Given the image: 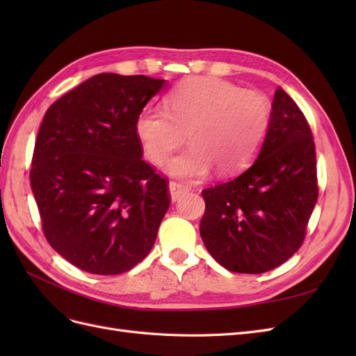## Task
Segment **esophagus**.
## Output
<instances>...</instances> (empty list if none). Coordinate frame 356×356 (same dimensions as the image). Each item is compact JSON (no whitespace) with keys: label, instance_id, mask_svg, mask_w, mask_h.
Here are the masks:
<instances>
[{"label":"esophagus","instance_id":"esophagus-1","mask_svg":"<svg viewBox=\"0 0 356 356\" xmlns=\"http://www.w3.org/2000/svg\"><path fill=\"white\" fill-rule=\"evenodd\" d=\"M169 191H170V197L172 200H178L184 193L188 191V186L182 184V182H178V181H170L169 182Z\"/></svg>","mask_w":356,"mask_h":356}]
</instances>
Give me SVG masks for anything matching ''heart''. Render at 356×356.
Here are the masks:
<instances>
[{"label":"heart","instance_id":"1","mask_svg":"<svg viewBox=\"0 0 356 356\" xmlns=\"http://www.w3.org/2000/svg\"><path fill=\"white\" fill-rule=\"evenodd\" d=\"M272 124V102L258 90L215 77L190 79L172 90L166 110L147 106L135 132L147 159L161 163L177 147H190L166 163L172 175L203 178L212 168L238 174L260 153Z\"/></svg>","mask_w":356,"mask_h":356}]
</instances>
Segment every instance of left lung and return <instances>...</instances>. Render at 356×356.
Returning a JSON list of instances; mask_svg holds the SVG:
<instances>
[{"label":"left lung","instance_id":"1","mask_svg":"<svg viewBox=\"0 0 356 356\" xmlns=\"http://www.w3.org/2000/svg\"><path fill=\"white\" fill-rule=\"evenodd\" d=\"M318 191L312 129L279 88L270 131L257 160L234 179L202 191V241L230 272L272 270L303 243Z\"/></svg>","mask_w":356,"mask_h":356}]
</instances>
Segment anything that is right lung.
<instances>
[{"instance_id": "1", "label": "right lung", "mask_w": 356, "mask_h": 356, "mask_svg": "<svg viewBox=\"0 0 356 356\" xmlns=\"http://www.w3.org/2000/svg\"><path fill=\"white\" fill-rule=\"evenodd\" d=\"M165 80L93 75L42 117L31 188L50 246L93 275H120L152 251L169 181L143 157L135 122Z\"/></svg>"}]
</instances>
